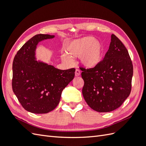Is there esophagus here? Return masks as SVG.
I'll return each mask as SVG.
<instances>
[{"mask_svg":"<svg viewBox=\"0 0 146 146\" xmlns=\"http://www.w3.org/2000/svg\"><path fill=\"white\" fill-rule=\"evenodd\" d=\"M80 75V70L78 69H76V72H75V76H76V77H78Z\"/></svg>","mask_w":146,"mask_h":146,"instance_id":"esophagus-1","label":"esophagus"}]
</instances>
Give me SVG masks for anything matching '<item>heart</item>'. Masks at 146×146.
Wrapping results in <instances>:
<instances>
[{
    "label": "heart",
    "instance_id": "heart-1",
    "mask_svg": "<svg viewBox=\"0 0 146 146\" xmlns=\"http://www.w3.org/2000/svg\"><path fill=\"white\" fill-rule=\"evenodd\" d=\"M104 50L102 42L92 36H85L74 39L65 47L67 54L72 57L80 56L81 63L86 68H94L101 63L103 59ZM68 56L63 54L61 59L70 63L72 60Z\"/></svg>",
    "mask_w": 146,
    "mask_h": 146
}]
</instances>
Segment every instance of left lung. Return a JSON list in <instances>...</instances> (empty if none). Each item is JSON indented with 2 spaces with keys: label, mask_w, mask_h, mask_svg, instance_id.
Instances as JSON below:
<instances>
[{
  "label": "left lung",
  "mask_w": 146,
  "mask_h": 146,
  "mask_svg": "<svg viewBox=\"0 0 146 146\" xmlns=\"http://www.w3.org/2000/svg\"><path fill=\"white\" fill-rule=\"evenodd\" d=\"M82 70V94L86 102L100 113L117 109L129 96L133 77V64L127 48L111 35L109 49L96 67Z\"/></svg>",
  "instance_id": "left-lung-1"
}]
</instances>
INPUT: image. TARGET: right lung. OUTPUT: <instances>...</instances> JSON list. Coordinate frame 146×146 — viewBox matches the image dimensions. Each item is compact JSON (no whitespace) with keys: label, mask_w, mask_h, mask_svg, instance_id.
<instances>
[{"label":"right lung","mask_w":146,"mask_h":146,"mask_svg":"<svg viewBox=\"0 0 146 146\" xmlns=\"http://www.w3.org/2000/svg\"><path fill=\"white\" fill-rule=\"evenodd\" d=\"M55 35L38 34L25 43L13 63V91L27 111L44 114L58 105L63 90L75 76L74 68L61 70L37 60L36 51L39 42Z\"/></svg>","instance_id":"obj_1"}]
</instances>
